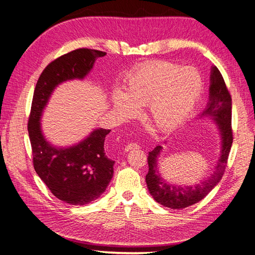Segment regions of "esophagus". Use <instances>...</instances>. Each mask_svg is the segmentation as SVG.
<instances>
[{
    "instance_id": "esophagus-1",
    "label": "esophagus",
    "mask_w": 255,
    "mask_h": 255,
    "mask_svg": "<svg viewBox=\"0 0 255 255\" xmlns=\"http://www.w3.org/2000/svg\"><path fill=\"white\" fill-rule=\"evenodd\" d=\"M136 149H139V145H138L137 143L131 142V143H128V144L126 145L125 152H128V151H131V150H136Z\"/></svg>"
}]
</instances>
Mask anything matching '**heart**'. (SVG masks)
<instances>
[{
  "instance_id": "obj_1",
  "label": "heart",
  "mask_w": 255,
  "mask_h": 255,
  "mask_svg": "<svg viewBox=\"0 0 255 255\" xmlns=\"http://www.w3.org/2000/svg\"><path fill=\"white\" fill-rule=\"evenodd\" d=\"M203 91V79L191 67L168 61H153L133 72L126 92L116 89L113 104L124 119L135 117L137 107H145V118L159 132H168L187 119Z\"/></svg>"
}]
</instances>
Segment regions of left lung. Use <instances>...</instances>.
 Masks as SVG:
<instances>
[{"mask_svg":"<svg viewBox=\"0 0 255 255\" xmlns=\"http://www.w3.org/2000/svg\"><path fill=\"white\" fill-rule=\"evenodd\" d=\"M208 117L218 128L221 138L220 157L211 176L192 186H183L166 182L158 169V158L162 146L157 145L149 152V171L145 176L148 189L157 203L164 207L179 210L190 207L205 198L221 180L233 143L232 130V97L224 79L216 66H213L210 75L209 102L200 118Z\"/></svg>","mask_w":255,"mask_h":255,"instance_id":"1","label":"left lung"}]
</instances>
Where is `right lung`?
I'll return each instance as SVG.
<instances>
[{"mask_svg":"<svg viewBox=\"0 0 255 255\" xmlns=\"http://www.w3.org/2000/svg\"><path fill=\"white\" fill-rule=\"evenodd\" d=\"M105 55L89 48L66 53L46 66L34 91L28 124L34 168L53 195L74 206L99 198L114 176L115 161L104 152L111 130L94 129L83 140L64 148L45 138L40 121L53 90L68 80L84 79L95 61Z\"/></svg>","mask_w":255,"mask_h":255,"instance_id":"obj_1","label":"right lung"}]
</instances>
